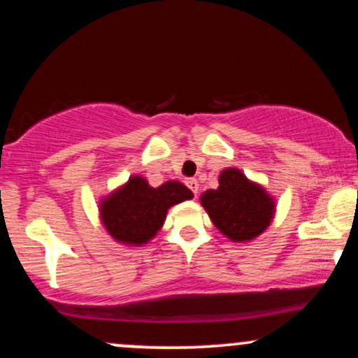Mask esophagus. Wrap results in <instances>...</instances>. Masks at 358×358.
Instances as JSON below:
<instances>
[{
  "instance_id": "esophagus-1",
  "label": "esophagus",
  "mask_w": 358,
  "mask_h": 358,
  "mask_svg": "<svg viewBox=\"0 0 358 358\" xmlns=\"http://www.w3.org/2000/svg\"><path fill=\"white\" fill-rule=\"evenodd\" d=\"M187 185H188V188H190V190L195 193V195H196V193H199V182H196L195 178H188L187 180Z\"/></svg>"
}]
</instances>
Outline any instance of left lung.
Instances as JSON below:
<instances>
[{"label": "left lung", "instance_id": "8db88e82", "mask_svg": "<svg viewBox=\"0 0 358 358\" xmlns=\"http://www.w3.org/2000/svg\"><path fill=\"white\" fill-rule=\"evenodd\" d=\"M200 203L222 236L232 242L254 241L276 213V202L266 188L232 166L220 171L219 187L203 192Z\"/></svg>", "mask_w": 358, "mask_h": 358}]
</instances>
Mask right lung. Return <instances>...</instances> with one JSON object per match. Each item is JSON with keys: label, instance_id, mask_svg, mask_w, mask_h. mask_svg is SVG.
<instances>
[{"label": "right lung", "instance_id": "add662e5", "mask_svg": "<svg viewBox=\"0 0 358 358\" xmlns=\"http://www.w3.org/2000/svg\"><path fill=\"white\" fill-rule=\"evenodd\" d=\"M190 199V188L176 180L153 188L145 176L133 175L124 185L102 196L99 217L114 241L127 248H141L163 227L168 208Z\"/></svg>", "mask_w": 358, "mask_h": 358}]
</instances>
